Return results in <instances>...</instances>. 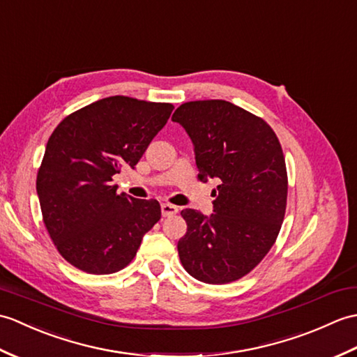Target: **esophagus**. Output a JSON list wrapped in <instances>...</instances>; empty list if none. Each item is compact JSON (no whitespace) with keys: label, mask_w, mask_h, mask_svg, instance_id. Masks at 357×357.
I'll use <instances>...</instances> for the list:
<instances>
[{"label":"esophagus","mask_w":357,"mask_h":357,"mask_svg":"<svg viewBox=\"0 0 357 357\" xmlns=\"http://www.w3.org/2000/svg\"><path fill=\"white\" fill-rule=\"evenodd\" d=\"M177 212H178L177 206L169 204V203H163L162 204V215L163 217H172V215H176Z\"/></svg>","instance_id":"34e87169"}]
</instances>
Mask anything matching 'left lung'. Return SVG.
Masks as SVG:
<instances>
[{
    "label": "left lung",
    "instance_id": "obj_1",
    "mask_svg": "<svg viewBox=\"0 0 357 357\" xmlns=\"http://www.w3.org/2000/svg\"><path fill=\"white\" fill-rule=\"evenodd\" d=\"M172 121L192 140L200 181H220L209 218L181 211L188 225L177 244L181 264L206 284L240 280L267 255L286 215L280 140L264 119L220 99L181 104Z\"/></svg>",
    "mask_w": 357,
    "mask_h": 357
}]
</instances>
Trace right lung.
Wrapping results in <instances>:
<instances>
[{"mask_svg":"<svg viewBox=\"0 0 357 357\" xmlns=\"http://www.w3.org/2000/svg\"><path fill=\"white\" fill-rule=\"evenodd\" d=\"M172 109L166 102L109 96L68 114L52 132L36 191L47 232L79 271H122L160 220L157 200L117 194L112 181L123 166L136 168Z\"/></svg>","mask_w":357,"mask_h":357,"instance_id":"add662e5","label":"right lung"}]
</instances>
